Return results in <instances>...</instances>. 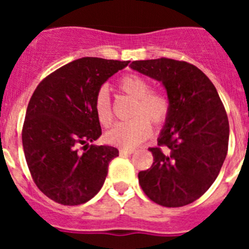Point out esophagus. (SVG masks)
Returning <instances> with one entry per match:
<instances>
[{"label":"esophagus","instance_id":"obj_1","mask_svg":"<svg viewBox=\"0 0 249 249\" xmlns=\"http://www.w3.org/2000/svg\"><path fill=\"white\" fill-rule=\"evenodd\" d=\"M133 153V149H124V148H121L120 149V155L121 156H129Z\"/></svg>","mask_w":249,"mask_h":249}]
</instances>
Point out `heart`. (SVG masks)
Wrapping results in <instances>:
<instances>
[{
    "label": "heart",
    "mask_w": 249,
    "mask_h": 249,
    "mask_svg": "<svg viewBox=\"0 0 249 249\" xmlns=\"http://www.w3.org/2000/svg\"><path fill=\"white\" fill-rule=\"evenodd\" d=\"M118 87L129 97L136 100L132 108V120L117 123L106 133L105 138L109 144L128 149L138 146L151 135V124L158 127L166 122L169 112V103L166 96L151 92L152 87L147 80L137 74H128L121 78ZM94 111L102 126L112 123V109L108 92L101 89L94 98Z\"/></svg>",
    "instance_id": "1"
}]
</instances>
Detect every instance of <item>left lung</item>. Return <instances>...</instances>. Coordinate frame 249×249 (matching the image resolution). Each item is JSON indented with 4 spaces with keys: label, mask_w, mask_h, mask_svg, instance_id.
<instances>
[{
    "label": "left lung",
    "mask_w": 249,
    "mask_h": 249,
    "mask_svg": "<svg viewBox=\"0 0 249 249\" xmlns=\"http://www.w3.org/2000/svg\"><path fill=\"white\" fill-rule=\"evenodd\" d=\"M129 67L163 85L168 117L148 148L151 168L138 173L149 199L163 207L192 203L215 181L228 151L230 123L214 85L191 63L169 58L133 61Z\"/></svg>",
    "instance_id": "1"
}]
</instances>
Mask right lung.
<instances>
[{
	"label": "right lung",
	"instance_id": "obj_1",
	"mask_svg": "<svg viewBox=\"0 0 249 249\" xmlns=\"http://www.w3.org/2000/svg\"><path fill=\"white\" fill-rule=\"evenodd\" d=\"M128 63L82 57L58 68L35 89L22 146L35 183L52 201L78 206L102 188L118 149L89 144L102 135L94 98L103 83ZM80 144H85L83 152L78 151Z\"/></svg>",
	"mask_w": 249,
	"mask_h": 249
}]
</instances>
